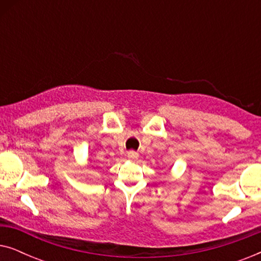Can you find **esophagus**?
Listing matches in <instances>:
<instances>
[{"mask_svg": "<svg viewBox=\"0 0 261 261\" xmlns=\"http://www.w3.org/2000/svg\"><path fill=\"white\" fill-rule=\"evenodd\" d=\"M127 156H128V159H129V160H137L139 158V154L134 151H129L127 153Z\"/></svg>", "mask_w": 261, "mask_h": 261, "instance_id": "1", "label": "esophagus"}]
</instances>
